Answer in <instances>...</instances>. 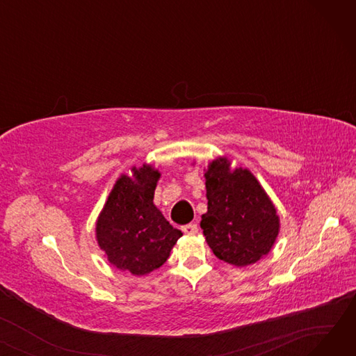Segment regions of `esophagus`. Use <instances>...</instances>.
Returning a JSON list of instances; mask_svg holds the SVG:
<instances>
[{
    "label": "esophagus",
    "instance_id": "esophagus-1",
    "mask_svg": "<svg viewBox=\"0 0 356 356\" xmlns=\"http://www.w3.org/2000/svg\"><path fill=\"white\" fill-rule=\"evenodd\" d=\"M181 231H183L184 234L193 235V234H197L199 227L196 225V223H188V225H183V227H181Z\"/></svg>",
    "mask_w": 356,
    "mask_h": 356
}]
</instances>
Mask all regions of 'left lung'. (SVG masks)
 <instances>
[{
    "mask_svg": "<svg viewBox=\"0 0 356 356\" xmlns=\"http://www.w3.org/2000/svg\"><path fill=\"white\" fill-rule=\"evenodd\" d=\"M207 177L208 212L200 228L213 254L236 267H245L270 252L278 235L274 204L257 179L244 168L229 172V163H211Z\"/></svg>",
    "mask_w": 356,
    "mask_h": 356,
    "instance_id": "8db88e82",
    "label": "left lung"
}]
</instances>
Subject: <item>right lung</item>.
<instances>
[{"instance_id": "right-lung-1", "label": "right lung", "mask_w": 356, "mask_h": 356, "mask_svg": "<svg viewBox=\"0 0 356 356\" xmlns=\"http://www.w3.org/2000/svg\"><path fill=\"white\" fill-rule=\"evenodd\" d=\"M160 173L149 165L134 168V179L121 176L97 223V239L111 264L134 275L161 267L183 235L154 207Z\"/></svg>"}]
</instances>
